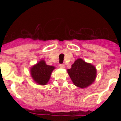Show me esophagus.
Segmentation results:
<instances>
[{
  "label": "esophagus",
  "mask_w": 121,
  "mask_h": 121,
  "mask_svg": "<svg viewBox=\"0 0 121 121\" xmlns=\"http://www.w3.org/2000/svg\"><path fill=\"white\" fill-rule=\"evenodd\" d=\"M59 66H60V68H65V65L63 64H60L59 65Z\"/></svg>",
  "instance_id": "1"
}]
</instances>
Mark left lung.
I'll return each instance as SVG.
<instances>
[{
  "mask_svg": "<svg viewBox=\"0 0 121 121\" xmlns=\"http://www.w3.org/2000/svg\"><path fill=\"white\" fill-rule=\"evenodd\" d=\"M67 72L73 84L82 88L92 84L97 76L95 67L81 58L77 59Z\"/></svg>",
  "mask_w": 121,
  "mask_h": 121,
  "instance_id": "1",
  "label": "left lung"
}]
</instances>
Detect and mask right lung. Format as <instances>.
Returning <instances> with one entry per match:
<instances>
[{
	"label": "right lung",
	"instance_id": "right-lung-1",
	"mask_svg": "<svg viewBox=\"0 0 121 121\" xmlns=\"http://www.w3.org/2000/svg\"><path fill=\"white\" fill-rule=\"evenodd\" d=\"M55 66L47 65L44 60H41L30 69L31 77L35 82L40 85H45L49 81Z\"/></svg>",
	"mask_w": 121,
	"mask_h": 121
}]
</instances>
